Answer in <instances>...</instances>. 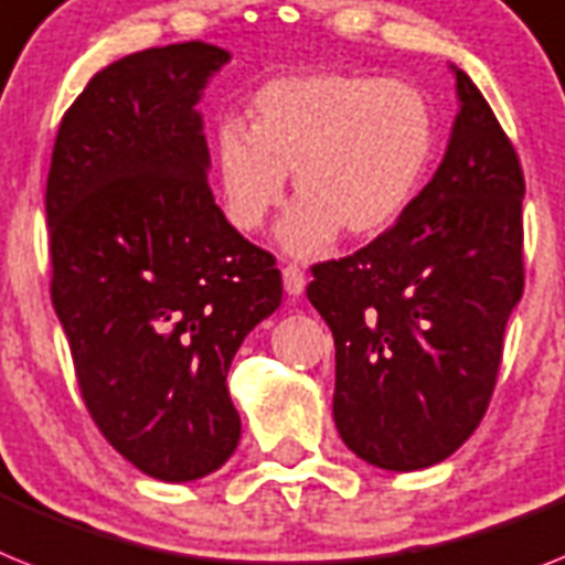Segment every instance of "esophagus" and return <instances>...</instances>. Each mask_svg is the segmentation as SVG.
I'll list each match as a JSON object with an SVG mask.
<instances>
[{"label": "esophagus", "mask_w": 565, "mask_h": 565, "mask_svg": "<svg viewBox=\"0 0 565 565\" xmlns=\"http://www.w3.org/2000/svg\"><path fill=\"white\" fill-rule=\"evenodd\" d=\"M282 286H286L288 297H300L302 288H306V274H302L300 265H286L282 268Z\"/></svg>", "instance_id": "obj_1"}]
</instances>
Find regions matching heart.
I'll return each mask as SVG.
<instances>
[{"label":"heart","mask_w":565,"mask_h":565,"mask_svg":"<svg viewBox=\"0 0 565 565\" xmlns=\"http://www.w3.org/2000/svg\"><path fill=\"white\" fill-rule=\"evenodd\" d=\"M436 156V111L416 86L372 74L306 72L265 83L250 126L225 120L213 172L236 231H263L286 202L288 172L300 202L279 242L311 256L340 231L372 239L416 202Z\"/></svg>","instance_id":"heart-1"}]
</instances>
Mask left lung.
I'll list each match as a JSON object with an SVG mask.
<instances>
[{
    "label": "left lung",
    "instance_id": "left-lung-1",
    "mask_svg": "<svg viewBox=\"0 0 565 565\" xmlns=\"http://www.w3.org/2000/svg\"><path fill=\"white\" fill-rule=\"evenodd\" d=\"M456 72L450 143L409 210L306 288L334 334V424L352 454L422 470L482 422L502 338L523 297L525 179L468 74Z\"/></svg>",
    "mask_w": 565,
    "mask_h": 565
}]
</instances>
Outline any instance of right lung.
Segmentation results:
<instances>
[{
	"mask_svg": "<svg viewBox=\"0 0 565 565\" xmlns=\"http://www.w3.org/2000/svg\"><path fill=\"white\" fill-rule=\"evenodd\" d=\"M231 60L207 42L106 65L60 124L49 184L51 302L88 416L147 477L218 470L242 422L227 370L282 277L213 202L195 104Z\"/></svg>",
	"mask_w": 565,
	"mask_h": 565,
	"instance_id": "obj_1",
	"label": "right lung"
}]
</instances>
